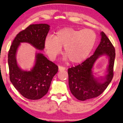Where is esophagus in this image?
I'll return each instance as SVG.
<instances>
[{
	"instance_id": "1",
	"label": "esophagus",
	"mask_w": 123,
	"mask_h": 123,
	"mask_svg": "<svg viewBox=\"0 0 123 123\" xmlns=\"http://www.w3.org/2000/svg\"><path fill=\"white\" fill-rule=\"evenodd\" d=\"M65 69H66V68L63 67L59 66V70H60V71H62V70H65Z\"/></svg>"
}]
</instances>
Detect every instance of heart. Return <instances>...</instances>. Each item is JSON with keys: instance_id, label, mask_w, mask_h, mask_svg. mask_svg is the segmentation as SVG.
Segmentation results:
<instances>
[{"instance_id": "b5f03b06", "label": "heart", "mask_w": 123, "mask_h": 123, "mask_svg": "<svg viewBox=\"0 0 123 123\" xmlns=\"http://www.w3.org/2000/svg\"><path fill=\"white\" fill-rule=\"evenodd\" d=\"M95 33L90 29L78 30L64 28L58 30L54 37L48 36L44 43V49L50 59L55 60L61 53V47L66 56L72 63H80L88 56L96 42Z\"/></svg>"}]
</instances>
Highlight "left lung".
<instances>
[{
	"label": "left lung",
	"mask_w": 123,
	"mask_h": 123,
	"mask_svg": "<svg viewBox=\"0 0 123 123\" xmlns=\"http://www.w3.org/2000/svg\"><path fill=\"white\" fill-rule=\"evenodd\" d=\"M101 41L93 55L75 67L68 69L70 92L79 100L98 97L105 90L113 76L115 49L105 33L100 32ZM102 55L109 57L107 73L104 77H95L92 70L96 60Z\"/></svg>",
	"instance_id": "left-lung-1"
}]
</instances>
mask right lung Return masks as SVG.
<instances>
[{"label":"right lung","instance_id":"right-lung-1","mask_svg":"<svg viewBox=\"0 0 123 123\" xmlns=\"http://www.w3.org/2000/svg\"><path fill=\"white\" fill-rule=\"evenodd\" d=\"M50 30L47 24H32L17 35L8 54L10 79L24 97L38 100L47 94L58 67L43 54L36 53L35 62L30 70H24L17 63L16 54L21 43H28L38 50H43L44 43Z\"/></svg>","mask_w":123,"mask_h":123}]
</instances>
